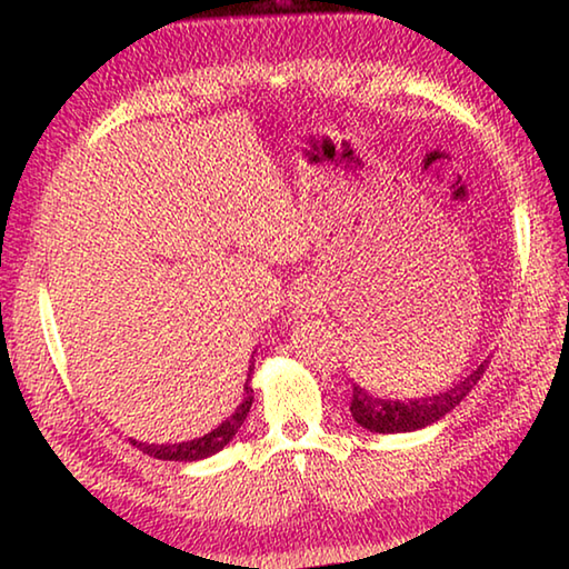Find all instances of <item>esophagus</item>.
Wrapping results in <instances>:
<instances>
[{"mask_svg": "<svg viewBox=\"0 0 569 569\" xmlns=\"http://www.w3.org/2000/svg\"><path fill=\"white\" fill-rule=\"evenodd\" d=\"M291 303H293V313H298V316L316 313V311H319V306H321L319 293H316V288L308 286V283H301L296 288Z\"/></svg>", "mask_w": 569, "mask_h": 569, "instance_id": "obj_1", "label": "esophagus"}]
</instances>
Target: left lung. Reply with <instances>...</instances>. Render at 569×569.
Segmentation results:
<instances>
[{
  "instance_id": "8db88e82",
  "label": "left lung",
  "mask_w": 569,
  "mask_h": 569,
  "mask_svg": "<svg viewBox=\"0 0 569 569\" xmlns=\"http://www.w3.org/2000/svg\"><path fill=\"white\" fill-rule=\"evenodd\" d=\"M489 361H481L475 371L465 379L449 383L447 389L421 399H381L369 389L353 383L351 391V417L359 427L377 431V435H403V431H417L439 421L441 417L459 407L461 399L477 387Z\"/></svg>"
}]
</instances>
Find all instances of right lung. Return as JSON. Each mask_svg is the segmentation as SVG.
<instances>
[{"label":"right lung","instance_id":"right-lung-1","mask_svg":"<svg viewBox=\"0 0 569 569\" xmlns=\"http://www.w3.org/2000/svg\"><path fill=\"white\" fill-rule=\"evenodd\" d=\"M250 377H253V363H250L248 379L243 383V401L238 403L236 411L230 413L226 421H220L216 429H210L208 435L190 441H178V445H150V441H134V439H130V445L138 447L142 455H148L152 459H162V461H198V459H208L218 455L220 449L233 441L238 429L243 427L250 407H253V387H250Z\"/></svg>","mask_w":569,"mask_h":569}]
</instances>
